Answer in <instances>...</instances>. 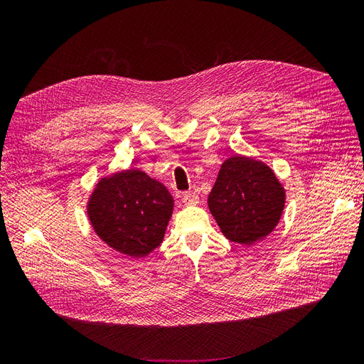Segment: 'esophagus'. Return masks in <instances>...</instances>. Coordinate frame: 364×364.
Returning <instances> with one entry per match:
<instances>
[{"label": "esophagus", "mask_w": 364, "mask_h": 364, "mask_svg": "<svg viewBox=\"0 0 364 364\" xmlns=\"http://www.w3.org/2000/svg\"><path fill=\"white\" fill-rule=\"evenodd\" d=\"M182 202L186 206H194V205L199 203V196H197L196 193H185L182 196Z\"/></svg>", "instance_id": "34e87169"}]
</instances>
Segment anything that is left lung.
Here are the masks:
<instances>
[{
  "label": "left lung",
  "instance_id": "1",
  "mask_svg": "<svg viewBox=\"0 0 364 364\" xmlns=\"http://www.w3.org/2000/svg\"><path fill=\"white\" fill-rule=\"evenodd\" d=\"M285 206V190L262 161L235 155L220 167L208 196V208L222 234L250 246L270 235Z\"/></svg>",
  "mask_w": 364,
  "mask_h": 364
}]
</instances>
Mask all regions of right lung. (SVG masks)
Returning a JSON list of instances; mask_svg holds the SVG:
<instances>
[{"label":"right lung","instance_id":"obj_1","mask_svg":"<svg viewBox=\"0 0 364 364\" xmlns=\"http://www.w3.org/2000/svg\"><path fill=\"white\" fill-rule=\"evenodd\" d=\"M174 200L167 186L138 168L97 182L86 213L102 241L132 258L147 257L164 240Z\"/></svg>","mask_w":364,"mask_h":364}]
</instances>
